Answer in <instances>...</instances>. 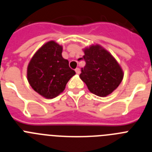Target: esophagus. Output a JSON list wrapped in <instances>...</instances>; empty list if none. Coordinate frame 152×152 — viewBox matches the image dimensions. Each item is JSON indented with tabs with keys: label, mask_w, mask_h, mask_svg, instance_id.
I'll return each instance as SVG.
<instances>
[{
	"label": "esophagus",
	"mask_w": 152,
	"mask_h": 152,
	"mask_svg": "<svg viewBox=\"0 0 152 152\" xmlns=\"http://www.w3.org/2000/svg\"><path fill=\"white\" fill-rule=\"evenodd\" d=\"M75 72H76V73H77V75H79V74L80 73V68H76V69H75Z\"/></svg>",
	"instance_id": "1"
}]
</instances>
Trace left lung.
<instances>
[{
    "label": "left lung",
    "mask_w": 152,
    "mask_h": 152,
    "mask_svg": "<svg viewBox=\"0 0 152 152\" xmlns=\"http://www.w3.org/2000/svg\"><path fill=\"white\" fill-rule=\"evenodd\" d=\"M82 59L86 64L81 68L80 79L94 94L106 96L118 88L123 72L116 59L100 45H91L84 49Z\"/></svg>",
    "instance_id": "8db88e82"
}]
</instances>
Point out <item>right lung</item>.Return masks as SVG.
<instances>
[{"label": "right lung", "instance_id": "1", "mask_svg": "<svg viewBox=\"0 0 152 152\" xmlns=\"http://www.w3.org/2000/svg\"><path fill=\"white\" fill-rule=\"evenodd\" d=\"M62 46L48 42L35 53L27 68L30 86L41 96L52 99L60 94L75 72L61 56Z\"/></svg>", "mask_w": 152, "mask_h": 152}]
</instances>
